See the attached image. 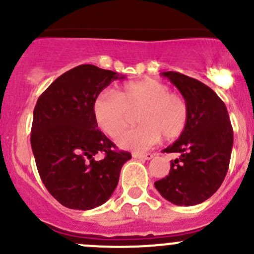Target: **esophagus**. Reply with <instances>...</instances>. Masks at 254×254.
<instances>
[{
    "instance_id": "34e87169",
    "label": "esophagus",
    "mask_w": 254,
    "mask_h": 254,
    "mask_svg": "<svg viewBox=\"0 0 254 254\" xmlns=\"http://www.w3.org/2000/svg\"><path fill=\"white\" fill-rule=\"evenodd\" d=\"M132 157L134 158H139V160H151L153 157L152 153H136L134 152L132 153Z\"/></svg>"
}]
</instances>
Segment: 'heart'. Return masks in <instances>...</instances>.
I'll return each mask as SVG.
<instances>
[{
  "label": "heart",
  "instance_id": "1",
  "mask_svg": "<svg viewBox=\"0 0 254 254\" xmlns=\"http://www.w3.org/2000/svg\"><path fill=\"white\" fill-rule=\"evenodd\" d=\"M139 111L137 122L141 125L118 139L125 150L143 152L160 141L162 135L166 140L177 139L188 125L186 99L171 93L167 84L153 78L127 82L117 93L102 91L92 104L97 125L111 137L119 136L129 124L130 113Z\"/></svg>",
  "mask_w": 254,
  "mask_h": 254
}]
</instances>
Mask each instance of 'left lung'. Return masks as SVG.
Instances as JSON below:
<instances>
[{
    "label": "left lung",
    "mask_w": 254,
    "mask_h": 254,
    "mask_svg": "<svg viewBox=\"0 0 254 254\" xmlns=\"http://www.w3.org/2000/svg\"><path fill=\"white\" fill-rule=\"evenodd\" d=\"M179 89L189 107V120L178 140L163 152L179 153L170 173L155 182L166 200L196 205L209 199L224 182L234 145L226 106L210 87L179 72L161 73Z\"/></svg>",
    "instance_id": "obj_1"
}]
</instances>
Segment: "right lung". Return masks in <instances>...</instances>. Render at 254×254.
Segmentation results:
<instances>
[{
    "label": "right lung",
    "mask_w": 254,
    "mask_h": 254,
    "mask_svg": "<svg viewBox=\"0 0 254 254\" xmlns=\"http://www.w3.org/2000/svg\"><path fill=\"white\" fill-rule=\"evenodd\" d=\"M118 78L124 76L79 65L56 78L35 104L30 143L38 172L49 193L68 209L106 203L131 158L97 129L92 112L97 94ZM97 153L105 157L97 160Z\"/></svg>",
    "instance_id": "add662e5"
}]
</instances>
